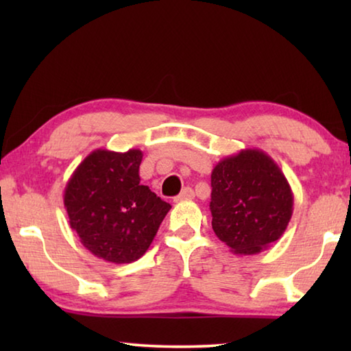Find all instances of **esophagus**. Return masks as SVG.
I'll list each match as a JSON object with an SVG mask.
<instances>
[{
	"label": "esophagus",
	"instance_id": "obj_1",
	"mask_svg": "<svg viewBox=\"0 0 351 351\" xmlns=\"http://www.w3.org/2000/svg\"><path fill=\"white\" fill-rule=\"evenodd\" d=\"M195 198V192L190 187H186L182 190V192L178 195V197L175 198V201L176 203H181V201H190V199H193Z\"/></svg>",
	"mask_w": 351,
	"mask_h": 351
}]
</instances>
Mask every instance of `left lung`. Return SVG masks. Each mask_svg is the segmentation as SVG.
<instances>
[{
  "label": "left lung",
  "instance_id": "obj_1",
  "mask_svg": "<svg viewBox=\"0 0 351 351\" xmlns=\"http://www.w3.org/2000/svg\"><path fill=\"white\" fill-rule=\"evenodd\" d=\"M210 182L212 229L234 254H258L287 230L294 197L269 154L246 148L224 158Z\"/></svg>",
  "mask_w": 351,
  "mask_h": 351
}]
</instances>
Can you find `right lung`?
Returning a JSON list of instances; mask_svg holds the SVG:
<instances>
[{"instance_id":"right-lung-1","label":"right lung","mask_w":351,"mask_h":351,"mask_svg":"<svg viewBox=\"0 0 351 351\" xmlns=\"http://www.w3.org/2000/svg\"><path fill=\"white\" fill-rule=\"evenodd\" d=\"M138 148L91 152L71 175L63 203L69 226L88 251L110 263H132L150 247L171 209L141 186Z\"/></svg>"}]
</instances>
